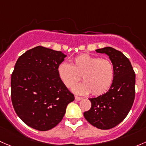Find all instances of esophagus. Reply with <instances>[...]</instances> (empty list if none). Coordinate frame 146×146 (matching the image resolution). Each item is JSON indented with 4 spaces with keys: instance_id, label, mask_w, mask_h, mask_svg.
Instances as JSON below:
<instances>
[{
    "instance_id": "obj_1",
    "label": "esophagus",
    "mask_w": 146,
    "mask_h": 146,
    "mask_svg": "<svg viewBox=\"0 0 146 146\" xmlns=\"http://www.w3.org/2000/svg\"><path fill=\"white\" fill-rule=\"evenodd\" d=\"M82 99V97H79V96H75V100H81Z\"/></svg>"
}]
</instances>
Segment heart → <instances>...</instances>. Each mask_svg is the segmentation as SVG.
Here are the masks:
<instances>
[{
	"label": "heart",
	"mask_w": 146,
	"mask_h": 146,
	"mask_svg": "<svg viewBox=\"0 0 146 146\" xmlns=\"http://www.w3.org/2000/svg\"><path fill=\"white\" fill-rule=\"evenodd\" d=\"M71 63L62 62L58 68V76L67 88L74 86L82 76L84 82L74 88L76 94L91 92L98 96L109 89L115 76L114 65L109 60L84 54L76 56Z\"/></svg>",
	"instance_id": "heart-1"
}]
</instances>
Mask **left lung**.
I'll use <instances>...</instances> for the list:
<instances>
[{"label": "left lung", "mask_w": 146, "mask_h": 146, "mask_svg": "<svg viewBox=\"0 0 146 146\" xmlns=\"http://www.w3.org/2000/svg\"><path fill=\"white\" fill-rule=\"evenodd\" d=\"M109 56L115 68V76L109 91L97 98H89L91 109L84 117L94 127L110 129L127 116L135 98L136 74L130 61L121 52L111 47L96 50Z\"/></svg>", "instance_id": "obj_1"}]
</instances>
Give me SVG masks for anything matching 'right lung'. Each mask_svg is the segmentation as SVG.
<instances>
[{
  "instance_id": "add662e5",
  "label": "right lung",
  "mask_w": 146,
  "mask_h": 146,
  "mask_svg": "<svg viewBox=\"0 0 146 146\" xmlns=\"http://www.w3.org/2000/svg\"><path fill=\"white\" fill-rule=\"evenodd\" d=\"M66 55L37 46L18 58L11 76V100L17 116L36 130L58 125L74 96L62 83L58 66Z\"/></svg>"
}]
</instances>
